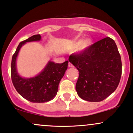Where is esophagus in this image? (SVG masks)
<instances>
[{"mask_svg": "<svg viewBox=\"0 0 133 133\" xmlns=\"http://www.w3.org/2000/svg\"><path fill=\"white\" fill-rule=\"evenodd\" d=\"M68 66L69 67V68H72V67H73V65L71 63V62H69V64H68Z\"/></svg>", "mask_w": 133, "mask_h": 133, "instance_id": "34e87169", "label": "esophagus"}]
</instances>
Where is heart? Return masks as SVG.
I'll list each match as a JSON object with an SVG mask.
<instances>
[{"mask_svg":"<svg viewBox=\"0 0 133 133\" xmlns=\"http://www.w3.org/2000/svg\"><path fill=\"white\" fill-rule=\"evenodd\" d=\"M91 41L89 40H86L84 41L83 40H79L76 43V47H81L82 49H84L88 48V47L91 45Z\"/></svg>","mask_w":133,"mask_h":133,"instance_id":"heart-1","label":"heart"}]
</instances>
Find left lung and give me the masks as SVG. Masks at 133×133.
Returning <instances> with one entry per match:
<instances>
[{"instance_id": "obj_1", "label": "left lung", "mask_w": 133, "mask_h": 133, "mask_svg": "<svg viewBox=\"0 0 133 133\" xmlns=\"http://www.w3.org/2000/svg\"><path fill=\"white\" fill-rule=\"evenodd\" d=\"M69 61L79 71L76 90L82 99L102 101L118 86L121 59L111 38H104L79 53L71 54Z\"/></svg>"}]
</instances>
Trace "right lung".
<instances>
[{"label":"right lung","mask_w":133,"mask_h":133,"mask_svg":"<svg viewBox=\"0 0 133 133\" xmlns=\"http://www.w3.org/2000/svg\"><path fill=\"white\" fill-rule=\"evenodd\" d=\"M40 34L30 37L20 42L12 56L11 62V79L16 91L25 99L32 103H45L54 98L58 86L68 69V61L61 64L49 61L39 75L32 78H22L16 69V58L20 49L27 42L41 40Z\"/></svg>","instance_id":"add662e5"}]
</instances>
